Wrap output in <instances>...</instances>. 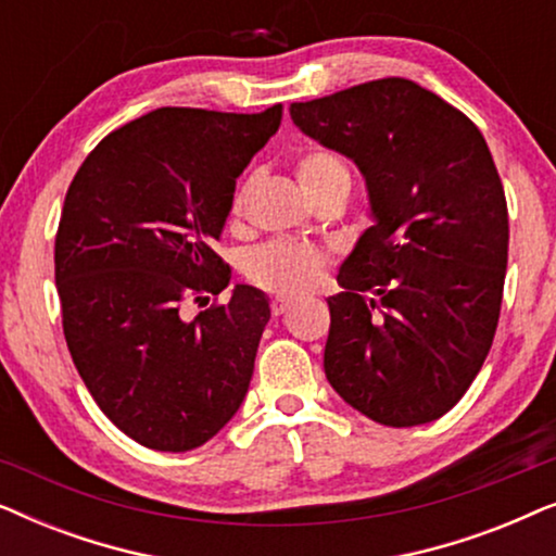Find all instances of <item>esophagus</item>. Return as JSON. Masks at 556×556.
Instances as JSON below:
<instances>
[{
  "mask_svg": "<svg viewBox=\"0 0 556 556\" xmlns=\"http://www.w3.org/2000/svg\"><path fill=\"white\" fill-rule=\"evenodd\" d=\"M291 308H293V301L286 299V295H276V299L270 301L273 316H283V314H288V311H291Z\"/></svg>",
  "mask_w": 556,
  "mask_h": 556,
  "instance_id": "esophagus-1",
  "label": "esophagus"
}]
</instances>
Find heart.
<instances>
[{
  "instance_id": "1",
  "label": "heart",
  "mask_w": 556,
  "mask_h": 556,
  "mask_svg": "<svg viewBox=\"0 0 556 556\" xmlns=\"http://www.w3.org/2000/svg\"><path fill=\"white\" fill-rule=\"evenodd\" d=\"M295 177H299L303 192L316 197L324 189H331L349 181V169L339 156L329 154V151H308L295 164ZM242 204H245V187L238 189L230 202V215L240 217ZM326 268V253L308 242L299 240H276L268 245L257 248L253 255L248 257V278L253 280L257 288L278 295H299L308 288H314L321 278Z\"/></svg>"
}]
</instances>
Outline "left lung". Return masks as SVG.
<instances>
[{
  "mask_svg": "<svg viewBox=\"0 0 556 556\" xmlns=\"http://www.w3.org/2000/svg\"><path fill=\"white\" fill-rule=\"evenodd\" d=\"M303 134L359 166L371 227L339 268L324 371L390 428L443 417L498 326L508 210L483 134L407 78L291 103Z\"/></svg>",
  "mask_w": 556,
  "mask_h": 556,
  "instance_id": "left-lung-1",
  "label": "left lung"
}]
</instances>
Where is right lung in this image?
Returning <instances> with one entry per match:
<instances>
[{"mask_svg":"<svg viewBox=\"0 0 556 556\" xmlns=\"http://www.w3.org/2000/svg\"><path fill=\"white\" fill-rule=\"evenodd\" d=\"M280 116V103L156 109L105 136L65 194L55 286L67 349L103 415L151 451L204 445L248 394L268 295L238 283L194 318L181 308L230 283L215 245L235 179Z\"/></svg>","mask_w":556,"mask_h":556,"instance_id":"1","label":"right lung"}]
</instances>
